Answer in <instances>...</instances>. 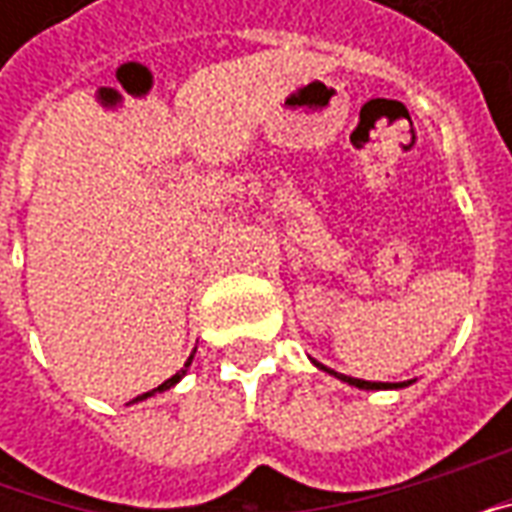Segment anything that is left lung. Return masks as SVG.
<instances>
[{
  "mask_svg": "<svg viewBox=\"0 0 512 512\" xmlns=\"http://www.w3.org/2000/svg\"><path fill=\"white\" fill-rule=\"evenodd\" d=\"M315 365L321 367V370H326V373H334V370H329V367H323L321 362H315ZM334 376L340 378V381H345V384L351 386H359V389H392V386H406L408 381H400V384H381V381H365V378H351V376H343V373H334Z\"/></svg>",
  "mask_w": 512,
  "mask_h": 512,
  "instance_id": "obj_1",
  "label": "left lung"
}]
</instances>
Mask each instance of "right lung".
<instances>
[{
    "label": "right lung",
    "mask_w": 512,
    "mask_h": 512,
    "mask_svg": "<svg viewBox=\"0 0 512 512\" xmlns=\"http://www.w3.org/2000/svg\"><path fill=\"white\" fill-rule=\"evenodd\" d=\"M189 365H191V356H189V362H186V365L180 367V370H178V373H175V376L167 378V381H164V384H161V386H156L153 392H145V395H139V397H136V400H145V397L156 395V392H161V389H169V386H175V384H178V381H180V378H183V373H186V367H189Z\"/></svg>",
    "instance_id": "right-lung-1"
}]
</instances>
